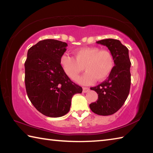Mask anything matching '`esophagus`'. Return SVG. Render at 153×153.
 Listing matches in <instances>:
<instances>
[{"mask_svg":"<svg viewBox=\"0 0 153 153\" xmlns=\"http://www.w3.org/2000/svg\"><path fill=\"white\" fill-rule=\"evenodd\" d=\"M90 90V89L88 88H86V87H83V92L86 93L87 92H88Z\"/></svg>","mask_w":153,"mask_h":153,"instance_id":"obj_1","label":"esophagus"}]
</instances>
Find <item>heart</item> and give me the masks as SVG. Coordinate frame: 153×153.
Segmentation results:
<instances>
[{"mask_svg": "<svg viewBox=\"0 0 153 153\" xmlns=\"http://www.w3.org/2000/svg\"><path fill=\"white\" fill-rule=\"evenodd\" d=\"M74 58L63 54L60 58V64L67 76L74 79L81 73L86 72L75 81L79 84H90L107 78L114 66L113 57L107 50H100L98 47H83L74 51Z\"/></svg>", "mask_w": 153, "mask_h": 153, "instance_id": "heart-1", "label": "heart"}]
</instances>
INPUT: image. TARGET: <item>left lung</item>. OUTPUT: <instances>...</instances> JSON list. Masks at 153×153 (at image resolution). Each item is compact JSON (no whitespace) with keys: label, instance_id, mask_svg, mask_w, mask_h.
<instances>
[{"label":"left lung","instance_id":"obj_1","mask_svg":"<svg viewBox=\"0 0 153 153\" xmlns=\"http://www.w3.org/2000/svg\"><path fill=\"white\" fill-rule=\"evenodd\" d=\"M97 43L108 48L113 57L115 66L105 81L90 88L98 94V100L90 104V108L97 115H110L122 107L129 93L131 62L129 51L118 40L108 38L97 41Z\"/></svg>","mask_w":153,"mask_h":153}]
</instances>
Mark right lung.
Listing matches in <instances>:
<instances>
[{"mask_svg":"<svg viewBox=\"0 0 153 153\" xmlns=\"http://www.w3.org/2000/svg\"><path fill=\"white\" fill-rule=\"evenodd\" d=\"M67 44L46 39L32 46L25 62V84L34 107L50 117H62L69 111L71 98L82 88L65 73L60 58Z\"/></svg>","mask_w":153,"mask_h":153,"instance_id":"obj_1","label":"right lung"}]
</instances>
